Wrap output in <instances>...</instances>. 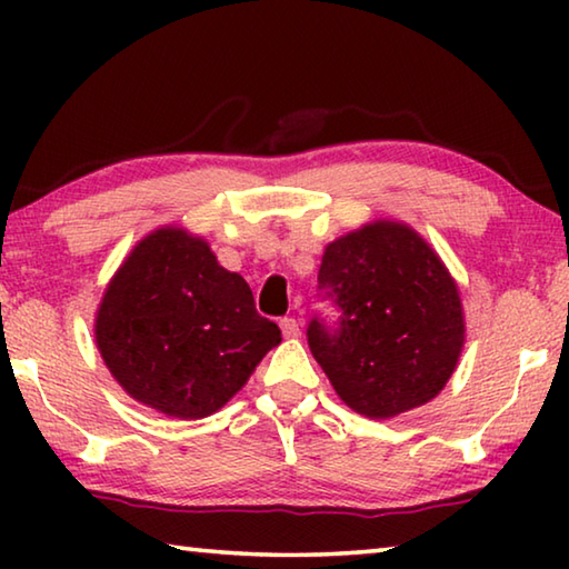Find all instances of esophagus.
I'll use <instances>...</instances> for the list:
<instances>
[{"label":"esophagus","mask_w":569,"mask_h":569,"mask_svg":"<svg viewBox=\"0 0 569 569\" xmlns=\"http://www.w3.org/2000/svg\"><path fill=\"white\" fill-rule=\"evenodd\" d=\"M281 333L286 336V339H296L298 333H301V329H298V321L291 319V316H286V319H281Z\"/></svg>","instance_id":"esophagus-1"}]
</instances>
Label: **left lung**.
<instances>
[{
	"label": "left lung",
	"mask_w": 569,
	"mask_h": 569,
	"mask_svg": "<svg viewBox=\"0 0 569 569\" xmlns=\"http://www.w3.org/2000/svg\"><path fill=\"white\" fill-rule=\"evenodd\" d=\"M308 349L353 411L389 419L445 389L465 343L459 291L435 250L401 223L379 220L326 248Z\"/></svg>",
	"instance_id": "obj_1"
}]
</instances>
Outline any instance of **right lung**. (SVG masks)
I'll return each mask as SVG.
<instances>
[{
  "label": "right lung",
  "instance_id": "right-lung-1",
  "mask_svg": "<svg viewBox=\"0 0 569 569\" xmlns=\"http://www.w3.org/2000/svg\"><path fill=\"white\" fill-rule=\"evenodd\" d=\"M94 339L132 399L168 417L203 419L240 391L281 331L206 240L162 228L114 273Z\"/></svg>",
  "mask_w": 569,
  "mask_h": 569
}]
</instances>
